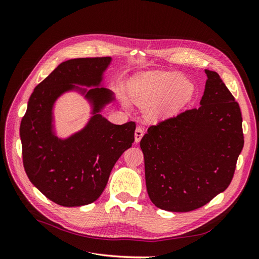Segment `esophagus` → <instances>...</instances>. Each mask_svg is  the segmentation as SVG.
I'll list each match as a JSON object with an SVG mask.
<instances>
[{
	"instance_id": "esophagus-1",
	"label": "esophagus",
	"mask_w": 259,
	"mask_h": 259,
	"mask_svg": "<svg viewBox=\"0 0 259 259\" xmlns=\"http://www.w3.org/2000/svg\"><path fill=\"white\" fill-rule=\"evenodd\" d=\"M144 133H145V131H144L143 127L138 126V127L136 128V131H135V142H136V143H139V142H140V139H142L143 136H144Z\"/></svg>"
}]
</instances>
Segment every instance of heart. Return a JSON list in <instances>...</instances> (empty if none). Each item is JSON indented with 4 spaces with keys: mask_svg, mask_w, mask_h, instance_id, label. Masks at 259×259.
I'll return each mask as SVG.
<instances>
[{
    "mask_svg": "<svg viewBox=\"0 0 259 259\" xmlns=\"http://www.w3.org/2000/svg\"><path fill=\"white\" fill-rule=\"evenodd\" d=\"M193 84L174 72H147L138 75L131 85V96L138 106H151L150 119L168 116L182 109L193 95Z\"/></svg>",
    "mask_w": 259,
    "mask_h": 259,
    "instance_id": "obj_1",
    "label": "heart"
}]
</instances>
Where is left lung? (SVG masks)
<instances>
[{
    "label": "left lung",
    "mask_w": 259,
    "mask_h": 259,
    "mask_svg": "<svg viewBox=\"0 0 259 259\" xmlns=\"http://www.w3.org/2000/svg\"><path fill=\"white\" fill-rule=\"evenodd\" d=\"M199 108L160 121L140 140L149 198L164 210L202 207L230 185L244 146L239 104L215 71Z\"/></svg>",
    "instance_id": "1"
}]
</instances>
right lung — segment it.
I'll use <instances>...</instances> for the list:
<instances>
[{
  "instance_id": "obj_1",
  "label": "right lung",
  "mask_w": 259,
  "mask_h": 259,
  "mask_svg": "<svg viewBox=\"0 0 259 259\" xmlns=\"http://www.w3.org/2000/svg\"><path fill=\"white\" fill-rule=\"evenodd\" d=\"M110 57L70 59L36 85L20 123L22 162L26 174L46 198L61 206H82L95 202L122 153L135 140V122L112 124L95 114L82 132L66 140L52 133L54 101L74 85L96 86ZM81 91V90H80ZM85 93L98 112L111 101L104 88Z\"/></svg>"
}]
</instances>
